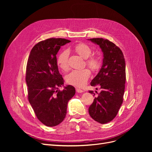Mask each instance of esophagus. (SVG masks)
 I'll return each instance as SVG.
<instances>
[{"mask_svg":"<svg viewBox=\"0 0 152 152\" xmlns=\"http://www.w3.org/2000/svg\"><path fill=\"white\" fill-rule=\"evenodd\" d=\"M76 91L77 92V93H83L84 92V91L82 90V89H80V88H78V87H76Z\"/></svg>","mask_w":152,"mask_h":152,"instance_id":"esophagus-1","label":"esophagus"}]
</instances>
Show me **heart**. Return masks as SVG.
Instances as JSON below:
<instances>
[{"mask_svg":"<svg viewBox=\"0 0 152 152\" xmlns=\"http://www.w3.org/2000/svg\"><path fill=\"white\" fill-rule=\"evenodd\" d=\"M73 50L80 56L86 59V65L92 71H97L101 66L100 58L97 56H91L93 53V49L88 44L79 43L76 44ZM69 52L67 50H63L59 53L57 56V65L63 71H67L69 68L68 65ZM90 71L87 68L82 70H72L66 76V81L69 84L77 87L84 85L90 77Z\"/></svg>","mask_w":152,"mask_h":152,"instance_id":"obj_1","label":"heart"}]
</instances>
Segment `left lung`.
I'll list each match as a JSON object with an SVG mask.
<instances>
[{
	"label": "left lung",
	"instance_id": "1",
	"mask_svg": "<svg viewBox=\"0 0 152 152\" xmlns=\"http://www.w3.org/2000/svg\"><path fill=\"white\" fill-rule=\"evenodd\" d=\"M99 45L103 53V65L91 86L102 90L94 97L89 113L100 124H107L116 117L123 102L126 75V63L121 49L111 41L103 38L89 39ZM98 89V88H96ZM89 93L95 96L93 91Z\"/></svg>",
	"mask_w": 152,
	"mask_h": 152
}]
</instances>
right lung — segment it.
<instances>
[{"label":"right lung","instance_id":"obj_1","mask_svg":"<svg viewBox=\"0 0 152 152\" xmlns=\"http://www.w3.org/2000/svg\"><path fill=\"white\" fill-rule=\"evenodd\" d=\"M70 40L51 38L40 41L31 50L26 70L28 99L36 117L45 126H56L66 117L67 104L75 94L74 87L64 84L56 62L61 46Z\"/></svg>","mask_w":152,"mask_h":152}]
</instances>
